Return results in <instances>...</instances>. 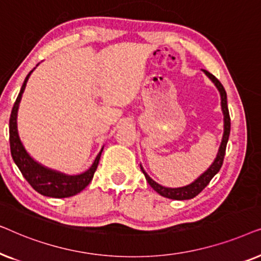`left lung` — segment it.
Masks as SVG:
<instances>
[{"mask_svg": "<svg viewBox=\"0 0 261 261\" xmlns=\"http://www.w3.org/2000/svg\"><path fill=\"white\" fill-rule=\"evenodd\" d=\"M204 73L208 76L210 80H212L215 85L219 89L220 94H221V106H222V110H223V115H224V133H223V138H222V142H221L219 153H217V156L215 159V162L213 163V165L209 167L208 171H205L204 173L202 174L201 177L198 178L197 180H195L194 183L188 185V187L184 188H178V189H170V188H164L162 185H159L158 183H155L154 180L151 179L147 173L145 172L144 169L141 167V171L144 172L146 180L148 181V184L154 189V190L160 194L164 197L171 198V199H190L194 198L195 196H197L199 192H201L203 189H204L206 185L210 183V180L213 179V177L219 172L221 166L223 164V159H224V154H226V147H227V142H228V138H229V133H230V116H229V110H228V106H227V94L226 90H224L223 85L221 84V82L217 80V78L209 72V71L203 70Z\"/></svg>", "mask_w": 261, "mask_h": 261, "instance_id": "obj_1", "label": "left lung"}]
</instances>
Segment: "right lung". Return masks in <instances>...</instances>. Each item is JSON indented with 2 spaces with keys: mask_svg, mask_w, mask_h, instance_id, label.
<instances>
[{
  "mask_svg": "<svg viewBox=\"0 0 261 261\" xmlns=\"http://www.w3.org/2000/svg\"><path fill=\"white\" fill-rule=\"evenodd\" d=\"M33 71V70H32ZM32 71L27 74L26 80H24L21 90L17 95V98L15 103H14L12 114H10L9 119V144H10V152H12V156L14 162L19 167V170L22 173V176L26 178V180L31 184V187L38 191L39 194L48 196V197H56V198H64L70 197L81 192L83 189L89 185L96 169L98 166L99 158H101L102 151L98 153L96 156L94 164L88 171L84 173L78 174V176H66V174L56 172V171L48 170L46 167L41 166L40 164L34 162L31 158L30 154L23 148L22 144H21L19 134H17V127H16V115H17V108H19V103L21 99V95L24 90L26 83L28 81V77L32 73Z\"/></svg>",
  "mask_w": 261,
  "mask_h": 261,
  "instance_id": "add662e5",
  "label": "right lung"
}]
</instances>
